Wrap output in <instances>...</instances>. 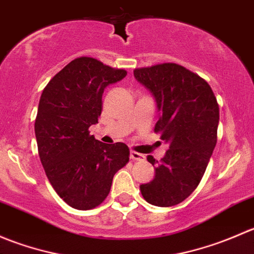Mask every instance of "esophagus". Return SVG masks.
Listing matches in <instances>:
<instances>
[{"label": "esophagus", "instance_id": "obj_1", "mask_svg": "<svg viewBox=\"0 0 254 254\" xmlns=\"http://www.w3.org/2000/svg\"><path fill=\"white\" fill-rule=\"evenodd\" d=\"M130 158L135 161H143L145 160V156L142 153L136 152V151H130Z\"/></svg>", "mask_w": 254, "mask_h": 254}]
</instances>
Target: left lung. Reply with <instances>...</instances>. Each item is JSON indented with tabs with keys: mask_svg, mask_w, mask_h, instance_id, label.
<instances>
[{
	"mask_svg": "<svg viewBox=\"0 0 254 254\" xmlns=\"http://www.w3.org/2000/svg\"><path fill=\"white\" fill-rule=\"evenodd\" d=\"M134 76L152 93L160 112L155 131L170 143L161 162L147 156L155 178L140 190L152 205H177L205 173L217 141L219 104L205 79L177 64L135 68Z\"/></svg>",
	"mask_w": 254,
	"mask_h": 254,
	"instance_id": "8db88e82",
	"label": "left lung"
}]
</instances>
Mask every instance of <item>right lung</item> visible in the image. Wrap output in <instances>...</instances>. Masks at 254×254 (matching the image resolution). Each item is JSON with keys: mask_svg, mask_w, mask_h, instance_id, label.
I'll return each mask as SVG.
<instances>
[{"mask_svg": "<svg viewBox=\"0 0 254 254\" xmlns=\"http://www.w3.org/2000/svg\"><path fill=\"white\" fill-rule=\"evenodd\" d=\"M127 76L93 58H77L43 91L34 130L45 173L61 199L78 210L104 201L113 177L129 162L125 143H103L89 135L98 123L104 88Z\"/></svg>", "mask_w": 254, "mask_h": 254, "instance_id": "1", "label": "right lung"}]
</instances>
